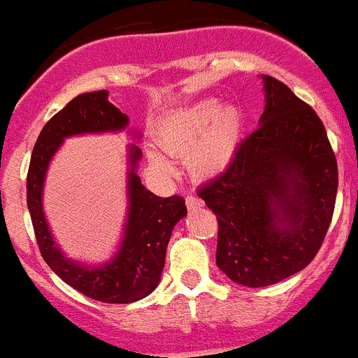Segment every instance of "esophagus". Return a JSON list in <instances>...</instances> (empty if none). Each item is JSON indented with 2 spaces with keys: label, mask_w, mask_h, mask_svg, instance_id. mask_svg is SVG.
I'll list each match as a JSON object with an SVG mask.
<instances>
[{
  "label": "esophagus",
  "mask_w": 358,
  "mask_h": 358,
  "mask_svg": "<svg viewBox=\"0 0 358 358\" xmlns=\"http://www.w3.org/2000/svg\"><path fill=\"white\" fill-rule=\"evenodd\" d=\"M186 205H187V208H189V210H198V208H201V206H203L205 203H203V200H201V198L194 196V194H187Z\"/></svg>",
  "instance_id": "1"
}]
</instances>
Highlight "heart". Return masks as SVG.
<instances>
[{
    "instance_id": "obj_1",
    "label": "heart",
    "mask_w": 358,
    "mask_h": 358,
    "mask_svg": "<svg viewBox=\"0 0 358 358\" xmlns=\"http://www.w3.org/2000/svg\"><path fill=\"white\" fill-rule=\"evenodd\" d=\"M246 119L238 105H222L217 98L198 99L165 112L157 120L158 146L171 157H182L194 179H213L233 165L245 138ZM150 167L171 178L174 165L160 150L146 152Z\"/></svg>"
}]
</instances>
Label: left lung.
Listing matches in <instances>:
<instances>
[{
  "label": "left lung",
  "mask_w": 358,
  "mask_h": 358,
  "mask_svg": "<svg viewBox=\"0 0 358 358\" xmlns=\"http://www.w3.org/2000/svg\"><path fill=\"white\" fill-rule=\"evenodd\" d=\"M260 79L259 129L233 165L198 191L219 220L217 267L248 288L275 285L310 264L338 191L336 158L317 113L286 84Z\"/></svg>",
  "instance_id": "1"
}]
</instances>
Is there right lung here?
<instances>
[{
	"instance_id": "1",
	"label": "right lung",
	"mask_w": 358,
	"mask_h": 358,
	"mask_svg": "<svg viewBox=\"0 0 358 358\" xmlns=\"http://www.w3.org/2000/svg\"><path fill=\"white\" fill-rule=\"evenodd\" d=\"M124 131L134 139L141 138V132L129 129V117L108 101V91L79 94L43 127L32 150L27 174V206L44 262L73 289L105 303H132L153 293L160 282L174 226L187 215L186 203L180 196L160 198L146 189L138 176L141 150L134 143L127 145V212L120 241L108 259L90 264L70 259L55 241L43 196L48 169L65 139Z\"/></svg>"
}]
</instances>
